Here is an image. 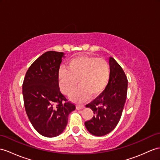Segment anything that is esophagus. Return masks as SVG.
Returning <instances> with one entry per match:
<instances>
[{
	"mask_svg": "<svg viewBox=\"0 0 160 160\" xmlns=\"http://www.w3.org/2000/svg\"><path fill=\"white\" fill-rule=\"evenodd\" d=\"M85 107L83 106V105H77L76 106V108L77 110H81V109H83V108H84Z\"/></svg>",
	"mask_w": 160,
	"mask_h": 160,
	"instance_id": "1",
	"label": "esophagus"
}]
</instances>
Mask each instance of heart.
I'll list each match as a JSON object with an SVG mask.
<instances>
[{
    "instance_id": "1",
    "label": "heart",
    "mask_w": 160,
    "mask_h": 160,
    "mask_svg": "<svg viewBox=\"0 0 160 160\" xmlns=\"http://www.w3.org/2000/svg\"><path fill=\"white\" fill-rule=\"evenodd\" d=\"M108 62L94 56H81L68 62V69L62 68L58 74L60 87L66 95L72 93L79 81L80 87L70 96L71 100L83 102L90 95L97 97L106 89L110 79Z\"/></svg>"
}]
</instances>
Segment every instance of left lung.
<instances>
[{"instance_id": "obj_1", "label": "left lung", "mask_w": 160, "mask_h": 160, "mask_svg": "<svg viewBox=\"0 0 160 160\" xmlns=\"http://www.w3.org/2000/svg\"><path fill=\"white\" fill-rule=\"evenodd\" d=\"M110 79L104 91L86 105L93 112L92 119L85 122L92 135L104 136L115 129L119 123L126 102L128 79L122 68L113 58H109Z\"/></svg>"}]
</instances>
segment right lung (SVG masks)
I'll return each mask as SVG.
<instances>
[{"label":"right lung","instance_id":"add662e5","mask_svg":"<svg viewBox=\"0 0 160 160\" xmlns=\"http://www.w3.org/2000/svg\"><path fill=\"white\" fill-rule=\"evenodd\" d=\"M63 52L49 51L35 60L26 73L22 93L26 114L32 126L45 137L62 134L75 106L62 94L58 82Z\"/></svg>","mask_w":160,"mask_h":160}]
</instances>
